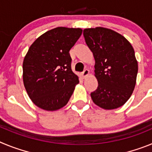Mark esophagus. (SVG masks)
<instances>
[{"label": "esophagus", "instance_id": "1", "mask_svg": "<svg viewBox=\"0 0 152 152\" xmlns=\"http://www.w3.org/2000/svg\"><path fill=\"white\" fill-rule=\"evenodd\" d=\"M89 73H90V71L88 69L84 70V72H82V76L84 77H86L88 75H89Z\"/></svg>", "mask_w": 152, "mask_h": 152}]
</instances>
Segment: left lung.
<instances>
[{
	"label": "left lung",
	"instance_id": "1",
	"mask_svg": "<svg viewBox=\"0 0 152 152\" xmlns=\"http://www.w3.org/2000/svg\"><path fill=\"white\" fill-rule=\"evenodd\" d=\"M83 34L95 59L98 87L91 94L92 100L105 110L122 107L136 83L138 62L133 48L124 36L107 28L85 29Z\"/></svg>",
	"mask_w": 152,
	"mask_h": 152
}]
</instances>
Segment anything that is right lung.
Listing matches in <instances>:
<instances>
[{
    "instance_id": "right-lung-1",
    "label": "right lung",
    "mask_w": 152,
    "mask_h": 152,
    "mask_svg": "<svg viewBox=\"0 0 152 152\" xmlns=\"http://www.w3.org/2000/svg\"><path fill=\"white\" fill-rule=\"evenodd\" d=\"M81 33L80 28H55L29 47L23 63V79L29 98L39 108L57 110L72 96L79 80L72 72L69 51Z\"/></svg>"
}]
</instances>
